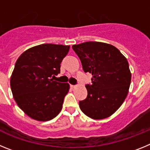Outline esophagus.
Listing matches in <instances>:
<instances>
[{"mask_svg": "<svg viewBox=\"0 0 150 150\" xmlns=\"http://www.w3.org/2000/svg\"><path fill=\"white\" fill-rule=\"evenodd\" d=\"M70 87H71V88H75V86H74V85H70Z\"/></svg>", "mask_w": 150, "mask_h": 150, "instance_id": "obj_1", "label": "esophagus"}]
</instances>
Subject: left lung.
<instances>
[{"label":"left lung","mask_w":150,"mask_h":150,"mask_svg":"<svg viewBox=\"0 0 150 150\" xmlns=\"http://www.w3.org/2000/svg\"><path fill=\"white\" fill-rule=\"evenodd\" d=\"M85 73L92 74L86 98L79 102L84 114L102 120L114 113L128 95L132 74L126 58L115 46L95 41L72 46Z\"/></svg>","instance_id":"obj_1"}]
</instances>
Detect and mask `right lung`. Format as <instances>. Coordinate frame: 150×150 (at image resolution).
Listing matches in <instances>:
<instances>
[{"instance_id": "add662e5", "label": "right lung", "mask_w": 150, "mask_h": 150, "mask_svg": "<svg viewBox=\"0 0 150 150\" xmlns=\"http://www.w3.org/2000/svg\"><path fill=\"white\" fill-rule=\"evenodd\" d=\"M69 50L70 46L44 43L24 52L16 62L12 93L19 108L34 120L49 121L60 112L70 86L52 79Z\"/></svg>"}]
</instances>
